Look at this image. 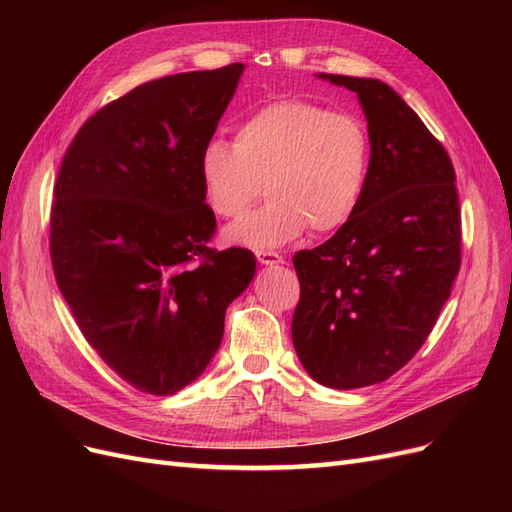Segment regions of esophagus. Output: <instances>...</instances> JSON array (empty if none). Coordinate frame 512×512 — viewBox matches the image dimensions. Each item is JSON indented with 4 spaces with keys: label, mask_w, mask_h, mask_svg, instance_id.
I'll return each mask as SVG.
<instances>
[{
    "label": "esophagus",
    "mask_w": 512,
    "mask_h": 512,
    "mask_svg": "<svg viewBox=\"0 0 512 512\" xmlns=\"http://www.w3.org/2000/svg\"><path fill=\"white\" fill-rule=\"evenodd\" d=\"M256 258L262 262V265H280V262H284V256H282V254L271 252V250H260V252H256Z\"/></svg>",
    "instance_id": "esophagus-1"
}]
</instances>
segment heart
Listing matches in <instances>:
<instances>
[{"label": "heart", "mask_w": 512, "mask_h": 512, "mask_svg": "<svg viewBox=\"0 0 512 512\" xmlns=\"http://www.w3.org/2000/svg\"><path fill=\"white\" fill-rule=\"evenodd\" d=\"M371 164L365 123L307 100H277L258 108L235 134L200 151L198 173L209 207L241 220L267 190L269 203L228 230L230 241L277 245L309 226L327 235L359 209Z\"/></svg>", "instance_id": "heart-1"}]
</instances>
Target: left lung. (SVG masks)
<instances>
[{
  "label": "left lung",
  "mask_w": 512,
  "mask_h": 512,
  "mask_svg": "<svg viewBox=\"0 0 512 512\" xmlns=\"http://www.w3.org/2000/svg\"><path fill=\"white\" fill-rule=\"evenodd\" d=\"M361 100L371 164L352 220L294 254L292 344L331 389L391 378L421 350L461 267V211L444 145L376 79L320 74Z\"/></svg>",
  "instance_id": "left-lung-1"
}]
</instances>
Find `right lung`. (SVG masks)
I'll list each match as a JSON object with an SVG mask.
<instances>
[{
	"label": "right lung",
	"mask_w": 512,
	"mask_h": 512,
	"mask_svg": "<svg viewBox=\"0 0 512 512\" xmlns=\"http://www.w3.org/2000/svg\"><path fill=\"white\" fill-rule=\"evenodd\" d=\"M243 64L162 76L102 106L59 166L49 250L87 344L136 391L173 395L203 374L256 258L215 250L200 151Z\"/></svg>",
	"instance_id": "obj_1"
}]
</instances>
